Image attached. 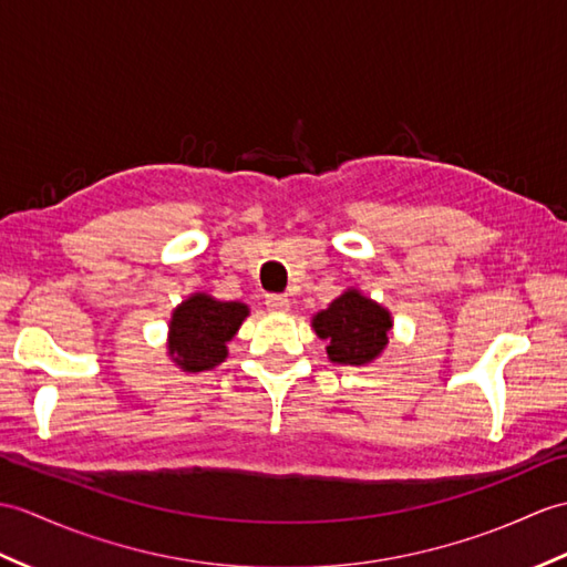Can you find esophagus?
Listing matches in <instances>:
<instances>
[{
    "mask_svg": "<svg viewBox=\"0 0 567 567\" xmlns=\"http://www.w3.org/2000/svg\"><path fill=\"white\" fill-rule=\"evenodd\" d=\"M266 307H268V311H272V313H287L289 311V299L287 297H282V295H268L266 297Z\"/></svg>",
    "mask_w": 567,
    "mask_h": 567,
    "instance_id": "1",
    "label": "esophagus"
}]
</instances>
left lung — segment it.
I'll return each instance as SVG.
<instances>
[{
	"instance_id": "1",
	"label": "left lung",
	"mask_w": 567,
	"mask_h": 567,
	"mask_svg": "<svg viewBox=\"0 0 567 567\" xmlns=\"http://www.w3.org/2000/svg\"><path fill=\"white\" fill-rule=\"evenodd\" d=\"M311 328L326 340V354L333 364L364 367L379 360L386 350L393 316L362 289L348 287L328 309L313 313Z\"/></svg>"
}]
</instances>
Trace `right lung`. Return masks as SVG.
Returning <instances> with one entry per match:
<instances>
[{
	"instance_id": "add662e5",
	"label": "right lung",
	"mask_w": 567,
	"mask_h": 567,
	"mask_svg": "<svg viewBox=\"0 0 567 567\" xmlns=\"http://www.w3.org/2000/svg\"><path fill=\"white\" fill-rule=\"evenodd\" d=\"M251 313L244 301H219L207 292H193L171 313L166 354L181 372L215 370L227 360L229 340Z\"/></svg>"
}]
</instances>
